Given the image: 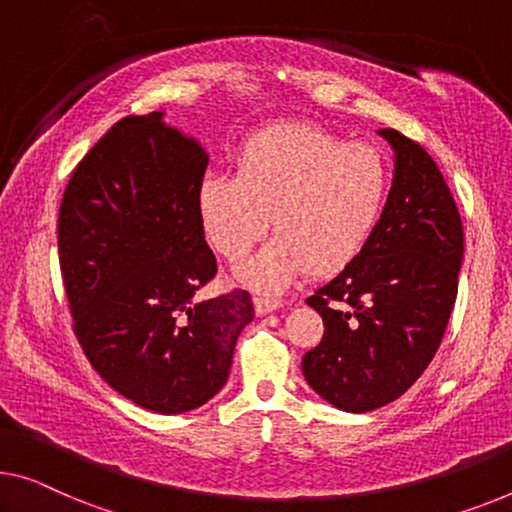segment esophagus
<instances>
[{
    "mask_svg": "<svg viewBox=\"0 0 512 512\" xmlns=\"http://www.w3.org/2000/svg\"><path fill=\"white\" fill-rule=\"evenodd\" d=\"M253 303H255L257 315H269V312L282 308L280 299H273V296H264V294H255Z\"/></svg>",
    "mask_w": 512,
    "mask_h": 512,
    "instance_id": "1",
    "label": "esophagus"
}]
</instances>
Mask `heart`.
<instances>
[{"label": "heart", "instance_id": "b5f03b06", "mask_svg": "<svg viewBox=\"0 0 512 512\" xmlns=\"http://www.w3.org/2000/svg\"><path fill=\"white\" fill-rule=\"evenodd\" d=\"M375 144L347 142L312 124H278L243 144L234 174H207L197 213L216 253L236 262L269 230L262 253L239 266L246 285L287 287L305 269L329 276L361 255L388 197Z\"/></svg>", "mask_w": 512, "mask_h": 512}]
</instances>
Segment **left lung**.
Returning a JSON list of instances; mask_svg holds the SVG:
<instances>
[{
    "label": "left lung",
    "instance_id": "1",
    "mask_svg": "<svg viewBox=\"0 0 512 512\" xmlns=\"http://www.w3.org/2000/svg\"><path fill=\"white\" fill-rule=\"evenodd\" d=\"M395 151L393 186L361 255L305 303L324 319L303 356L312 391L342 411L398 400L437 354L451 319L464 230L451 188L421 144L381 128Z\"/></svg>",
    "mask_w": 512,
    "mask_h": 512
}]
</instances>
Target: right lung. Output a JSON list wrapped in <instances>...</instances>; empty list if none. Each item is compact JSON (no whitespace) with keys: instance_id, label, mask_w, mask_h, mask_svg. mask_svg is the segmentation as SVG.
<instances>
[{"instance_id":"right-lung-1","label":"right lung","mask_w":512,"mask_h":512,"mask_svg":"<svg viewBox=\"0 0 512 512\" xmlns=\"http://www.w3.org/2000/svg\"><path fill=\"white\" fill-rule=\"evenodd\" d=\"M207 165L200 142L163 112L126 117L61 197L59 266L82 352L114 391L156 414L209 402L255 317L246 289L195 301L218 271L197 213Z\"/></svg>"}]
</instances>
